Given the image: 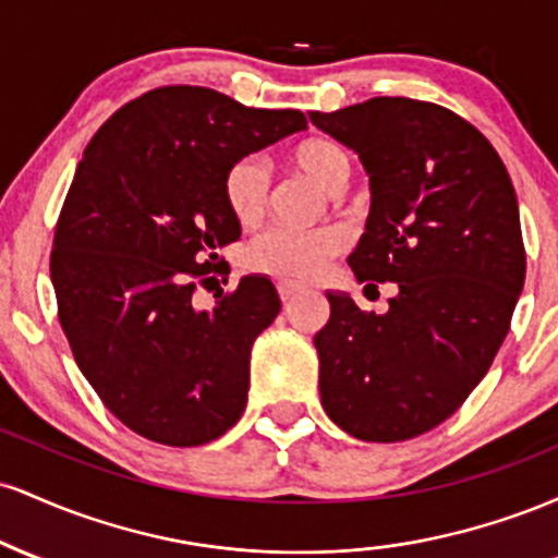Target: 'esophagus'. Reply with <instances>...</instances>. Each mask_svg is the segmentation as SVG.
<instances>
[{
  "mask_svg": "<svg viewBox=\"0 0 558 558\" xmlns=\"http://www.w3.org/2000/svg\"><path fill=\"white\" fill-rule=\"evenodd\" d=\"M278 293H280V299H283V304H291V301L301 293V288L293 286V283H280Z\"/></svg>",
  "mask_w": 558,
  "mask_h": 558,
  "instance_id": "obj_1",
  "label": "esophagus"
}]
</instances>
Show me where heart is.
<instances>
[{"instance_id":"heart-1","label":"heart","mask_w":558,"mask_h":558,"mask_svg":"<svg viewBox=\"0 0 558 558\" xmlns=\"http://www.w3.org/2000/svg\"><path fill=\"white\" fill-rule=\"evenodd\" d=\"M291 165L330 194H338L351 178L349 149L325 136L304 138L293 146ZM222 196L239 226H254L262 220L270 198V178L265 165L254 157L239 159L226 172ZM345 243L349 235L341 228H272L248 246V265L283 283H310L325 272L332 257L343 252Z\"/></svg>"}]
</instances>
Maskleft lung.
I'll use <instances>...</instances> for the list:
<instances>
[{
  "instance_id": "8db88e82",
  "label": "left lung",
  "mask_w": 558,
  "mask_h": 558,
  "mask_svg": "<svg viewBox=\"0 0 558 558\" xmlns=\"http://www.w3.org/2000/svg\"><path fill=\"white\" fill-rule=\"evenodd\" d=\"M310 120L369 175L351 270L399 286L386 315L328 291L319 399L354 438H417L462 407L509 332L524 286L514 185L490 141L430 101L375 96Z\"/></svg>"
}]
</instances>
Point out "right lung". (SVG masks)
I'll return each mask as SVG.
<instances>
[{
	"label": "right lung",
	"mask_w": 558,
	"mask_h": 558,
	"mask_svg": "<svg viewBox=\"0 0 558 558\" xmlns=\"http://www.w3.org/2000/svg\"><path fill=\"white\" fill-rule=\"evenodd\" d=\"M299 110H254L204 86L128 101L88 141L54 230L52 286L75 364L133 433L202 446L241 420L252 343L280 299L246 275L213 310L194 291L239 241L226 172L304 131Z\"/></svg>",
	"instance_id": "right-lung-1"
}]
</instances>
